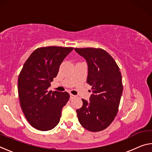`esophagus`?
I'll use <instances>...</instances> for the list:
<instances>
[{
	"instance_id": "34e87169",
	"label": "esophagus",
	"mask_w": 152,
	"mask_h": 152,
	"mask_svg": "<svg viewBox=\"0 0 152 152\" xmlns=\"http://www.w3.org/2000/svg\"><path fill=\"white\" fill-rule=\"evenodd\" d=\"M76 97V96L75 95H74V94H70V99H74V98Z\"/></svg>"
}]
</instances>
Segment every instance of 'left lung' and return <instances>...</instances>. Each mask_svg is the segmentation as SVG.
Here are the masks:
<instances>
[{"mask_svg":"<svg viewBox=\"0 0 152 152\" xmlns=\"http://www.w3.org/2000/svg\"><path fill=\"white\" fill-rule=\"evenodd\" d=\"M86 59L88 73L87 83L92 86L90 101L77 109L81 125L92 132H101L110 125L117 114L123 92L121 74L109 53L101 48H74Z\"/></svg>","mask_w":152,"mask_h":152,"instance_id":"1","label":"left lung"}]
</instances>
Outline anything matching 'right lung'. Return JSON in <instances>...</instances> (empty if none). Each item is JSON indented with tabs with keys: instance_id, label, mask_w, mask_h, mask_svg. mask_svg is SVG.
I'll use <instances>...</instances> for the list:
<instances>
[{
	"instance_id": "obj_1",
	"label": "right lung",
	"mask_w": 152,
	"mask_h": 152,
	"mask_svg": "<svg viewBox=\"0 0 152 152\" xmlns=\"http://www.w3.org/2000/svg\"><path fill=\"white\" fill-rule=\"evenodd\" d=\"M71 47L36 49L25 61L18 79V93L25 117L36 129L49 131L60 122L61 110L70 99L67 92L48 91Z\"/></svg>"
}]
</instances>
